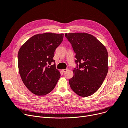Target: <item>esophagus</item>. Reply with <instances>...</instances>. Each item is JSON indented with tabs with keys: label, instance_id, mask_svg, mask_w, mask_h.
Wrapping results in <instances>:
<instances>
[{
	"label": "esophagus",
	"instance_id": "esophagus-1",
	"mask_svg": "<svg viewBox=\"0 0 128 128\" xmlns=\"http://www.w3.org/2000/svg\"><path fill=\"white\" fill-rule=\"evenodd\" d=\"M62 70V72H66V71H67V70H68V69H63V70Z\"/></svg>",
	"mask_w": 128,
	"mask_h": 128
}]
</instances>
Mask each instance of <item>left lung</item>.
<instances>
[{
    "mask_svg": "<svg viewBox=\"0 0 128 128\" xmlns=\"http://www.w3.org/2000/svg\"><path fill=\"white\" fill-rule=\"evenodd\" d=\"M65 37L75 54L76 67L69 80L72 90L86 97L100 88L108 71V53L105 46L93 35L84 32L68 33Z\"/></svg>",
    "mask_w": 128,
    "mask_h": 128,
    "instance_id": "1",
    "label": "left lung"
}]
</instances>
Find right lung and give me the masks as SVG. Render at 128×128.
I'll return each instance as SVG.
<instances>
[{"label":"right lung","mask_w":128,"mask_h":128,"mask_svg":"<svg viewBox=\"0 0 128 128\" xmlns=\"http://www.w3.org/2000/svg\"><path fill=\"white\" fill-rule=\"evenodd\" d=\"M63 34L46 32L30 37L19 50V72L26 88L37 96H44L55 87L60 77L53 60L63 41ZM54 62L53 65H50Z\"/></svg>","instance_id":"add662e5"}]
</instances>
